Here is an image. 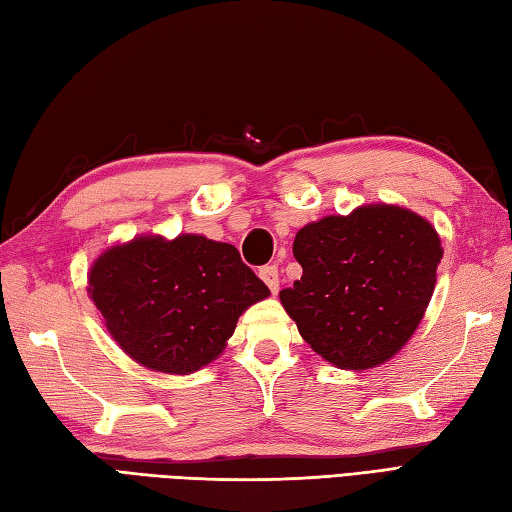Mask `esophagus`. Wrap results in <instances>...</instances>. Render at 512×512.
Wrapping results in <instances>:
<instances>
[{
  "instance_id": "obj_1",
  "label": "esophagus",
  "mask_w": 512,
  "mask_h": 512,
  "mask_svg": "<svg viewBox=\"0 0 512 512\" xmlns=\"http://www.w3.org/2000/svg\"><path fill=\"white\" fill-rule=\"evenodd\" d=\"M259 277L264 279V284L270 288V292L277 295V290H279V270H277V266H264L262 270H259Z\"/></svg>"
}]
</instances>
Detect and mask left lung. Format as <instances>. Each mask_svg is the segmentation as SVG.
<instances>
[{"label": "left lung", "mask_w": 512, "mask_h": 512, "mask_svg": "<svg viewBox=\"0 0 512 512\" xmlns=\"http://www.w3.org/2000/svg\"><path fill=\"white\" fill-rule=\"evenodd\" d=\"M303 268L279 292L303 339L341 369H369L405 345L427 310L440 237L424 217L369 204L303 226L292 244Z\"/></svg>", "instance_id": "1"}]
</instances>
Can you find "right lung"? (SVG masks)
<instances>
[{
    "instance_id": "obj_1",
    "label": "right lung",
    "mask_w": 512,
    "mask_h": 512,
    "mask_svg": "<svg viewBox=\"0 0 512 512\" xmlns=\"http://www.w3.org/2000/svg\"><path fill=\"white\" fill-rule=\"evenodd\" d=\"M270 295L237 248L202 235L136 237L90 270V297L136 363L191 374L222 354L248 306Z\"/></svg>"
}]
</instances>
